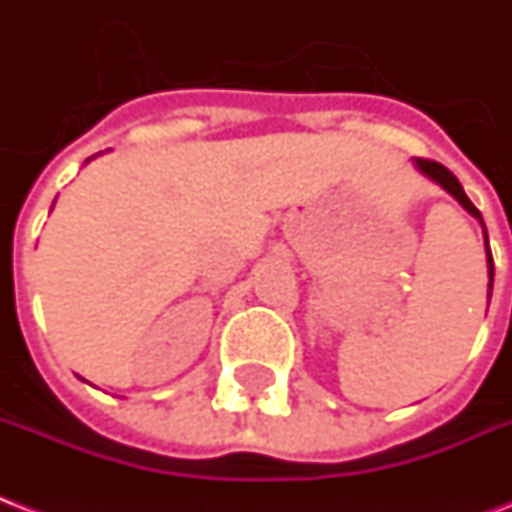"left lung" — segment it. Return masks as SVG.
Masks as SVG:
<instances>
[{
  "mask_svg": "<svg viewBox=\"0 0 512 512\" xmlns=\"http://www.w3.org/2000/svg\"><path fill=\"white\" fill-rule=\"evenodd\" d=\"M415 165H418V170H421L423 176H429L431 181H436V184L442 186L447 194H452V197L458 199L460 205L468 210V213L473 215V218H479L481 228H484V239H486V226L484 220H481V213L476 210V205H473L471 199L465 197L463 186H460V181L455 176H452L450 170L444 168V165H439V162L434 160H415ZM486 263H489V292H492V281H494V263H492V252H489V239H486Z\"/></svg>",
  "mask_w": 512,
  "mask_h": 512,
  "instance_id": "obj_1",
  "label": "left lung"
}]
</instances>
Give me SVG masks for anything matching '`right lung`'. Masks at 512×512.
I'll list each match as a JSON object with an SVG mask.
<instances>
[{"label":"right lung","mask_w":512,"mask_h":512,"mask_svg":"<svg viewBox=\"0 0 512 512\" xmlns=\"http://www.w3.org/2000/svg\"><path fill=\"white\" fill-rule=\"evenodd\" d=\"M86 162H89V160H86Z\"/></svg>","instance_id":"obj_1"}]
</instances>
